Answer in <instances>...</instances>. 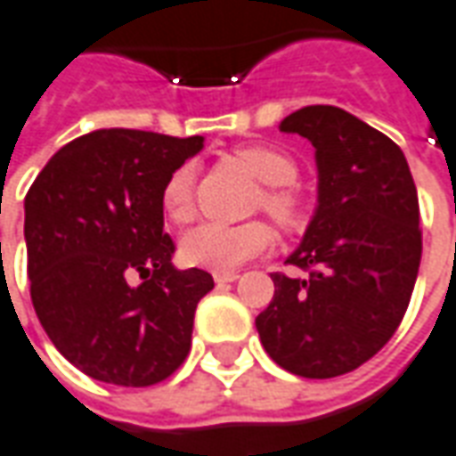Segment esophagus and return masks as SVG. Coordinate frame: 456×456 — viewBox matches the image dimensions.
<instances>
[{
	"label": "esophagus",
	"mask_w": 456,
	"mask_h": 456,
	"mask_svg": "<svg viewBox=\"0 0 456 456\" xmlns=\"http://www.w3.org/2000/svg\"><path fill=\"white\" fill-rule=\"evenodd\" d=\"M212 276L217 283H232L239 279V272H215Z\"/></svg>",
	"instance_id": "34e87169"
}]
</instances>
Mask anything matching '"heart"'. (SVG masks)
Here are the masks:
<instances>
[{
    "label": "heart",
    "instance_id": "b5f03b06",
    "mask_svg": "<svg viewBox=\"0 0 456 456\" xmlns=\"http://www.w3.org/2000/svg\"><path fill=\"white\" fill-rule=\"evenodd\" d=\"M237 158L256 180L269 184L264 190L259 205L272 215L281 227L298 229L304 224V202L286 184H294L298 177V162L273 145H247L239 148ZM192 187H195V165L184 162L175 170L160 192V207L165 217L173 222H187L192 217ZM273 247V229L266 222H244V224H222V222H202L187 229L180 239V254L184 264L212 269V272H232L241 264L256 259Z\"/></svg>",
    "mask_w": 456,
    "mask_h": 456
}]
</instances>
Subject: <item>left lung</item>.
Returning a JSON list of instances; mask_svg holds the SVG:
<instances>
[{"mask_svg":"<svg viewBox=\"0 0 456 456\" xmlns=\"http://www.w3.org/2000/svg\"><path fill=\"white\" fill-rule=\"evenodd\" d=\"M279 130L316 148L318 205L286 259L305 276L272 273L256 316L264 350L301 378H336L383 348L415 289L422 232L403 151L336 106H305Z\"/></svg>","mask_w":456,"mask_h":456,"instance_id":"1","label":"left lung"}]
</instances>
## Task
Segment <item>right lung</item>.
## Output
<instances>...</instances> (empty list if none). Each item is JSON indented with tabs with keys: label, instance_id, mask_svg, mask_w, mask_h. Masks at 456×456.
<instances>
[{
	"label": "right lung",
	"instance_id": "obj_1",
	"mask_svg": "<svg viewBox=\"0 0 456 456\" xmlns=\"http://www.w3.org/2000/svg\"><path fill=\"white\" fill-rule=\"evenodd\" d=\"M202 142L94 130L63 145L28 187L31 304L51 343L94 380L148 387L190 353L195 308L215 281L173 266L160 192Z\"/></svg>",
	"mask_w": 456,
	"mask_h": 456
}]
</instances>
